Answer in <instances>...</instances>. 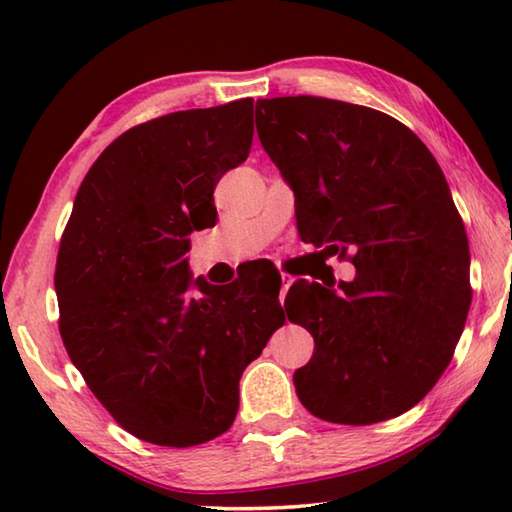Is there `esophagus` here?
Instances as JSON below:
<instances>
[{
  "label": "esophagus",
  "instance_id": "1",
  "mask_svg": "<svg viewBox=\"0 0 512 512\" xmlns=\"http://www.w3.org/2000/svg\"><path fill=\"white\" fill-rule=\"evenodd\" d=\"M291 282H293V277H291V275H287V273H282V289H280V300H284V296H287V291H289V287H291Z\"/></svg>",
  "mask_w": 512,
  "mask_h": 512
}]
</instances>
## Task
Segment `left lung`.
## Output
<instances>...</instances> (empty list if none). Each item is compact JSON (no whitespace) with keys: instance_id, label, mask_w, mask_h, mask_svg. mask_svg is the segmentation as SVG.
<instances>
[{"instance_id":"left-lung-1","label":"left lung","mask_w":512,"mask_h":512,"mask_svg":"<svg viewBox=\"0 0 512 512\" xmlns=\"http://www.w3.org/2000/svg\"><path fill=\"white\" fill-rule=\"evenodd\" d=\"M264 151L296 194L300 239L357 268L339 291L298 280L287 316L314 336L300 402L336 424H375L443 375L470 311V253L436 158L375 108L325 97L259 99Z\"/></svg>"}]
</instances>
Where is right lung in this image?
<instances>
[{
    "instance_id": "1",
    "label": "right lung",
    "mask_w": 512,
    "mask_h": 512,
    "mask_svg": "<svg viewBox=\"0 0 512 512\" xmlns=\"http://www.w3.org/2000/svg\"><path fill=\"white\" fill-rule=\"evenodd\" d=\"M253 133V99L155 117L121 133L74 198L54 275L60 336L94 397L146 443L228 431L241 375L284 325L280 287L255 296L187 273V237L216 223L214 187Z\"/></svg>"
}]
</instances>
